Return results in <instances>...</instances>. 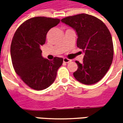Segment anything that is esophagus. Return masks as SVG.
Instances as JSON below:
<instances>
[{"label": "esophagus", "mask_w": 123, "mask_h": 123, "mask_svg": "<svg viewBox=\"0 0 123 123\" xmlns=\"http://www.w3.org/2000/svg\"><path fill=\"white\" fill-rule=\"evenodd\" d=\"M64 63H69V62H71V59H69L68 58H64Z\"/></svg>", "instance_id": "1"}]
</instances>
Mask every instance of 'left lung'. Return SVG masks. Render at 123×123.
I'll return each mask as SVG.
<instances>
[{
    "mask_svg": "<svg viewBox=\"0 0 123 123\" xmlns=\"http://www.w3.org/2000/svg\"><path fill=\"white\" fill-rule=\"evenodd\" d=\"M62 22L76 31L77 47L84 52L82 63L76 61L78 68L73 73L74 78L86 85L99 81L113 60L114 46L109 29L101 20L86 13L66 17Z\"/></svg>",
    "mask_w": 123,
    "mask_h": 123,
    "instance_id": "left-lung-1",
    "label": "left lung"
}]
</instances>
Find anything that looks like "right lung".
I'll use <instances>...</instances> for the list:
<instances>
[{
    "label": "right lung",
    "mask_w": 123,
    "mask_h": 123,
    "mask_svg": "<svg viewBox=\"0 0 123 123\" xmlns=\"http://www.w3.org/2000/svg\"><path fill=\"white\" fill-rule=\"evenodd\" d=\"M60 22L58 18L34 17L23 22L14 33L11 44L12 64L18 76L32 89L42 90L54 82L63 58L53 61L42 56L48 31Z\"/></svg>",
    "instance_id": "right-lung-1"
}]
</instances>
